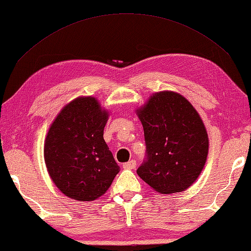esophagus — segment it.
I'll return each mask as SVG.
<instances>
[{
	"label": "esophagus",
	"instance_id": "obj_1",
	"mask_svg": "<svg viewBox=\"0 0 251 251\" xmlns=\"http://www.w3.org/2000/svg\"><path fill=\"white\" fill-rule=\"evenodd\" d=\"M135 166H137L135 160H130V161L123 163V168H125V169H134Z\"/></svg>",
	"mask_w": 251,
	"mask_h": 251
}]
</instances>
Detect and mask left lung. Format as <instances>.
I'll return each mask as SVG.
<instances>
[{
    "label": "left lung",
    "instance_id": "8db88e82",
    "mask_svg": "<svg viewBox=\"0 0 251 251\" xmlns=\"http://www.w3.org/2000/svg\"><path fill=\"white\" fill-rule=\"evenodd\" d=\"M146 158L137 174L155 191L181 192L198 178L206 163L209 140L199 114L178 93H154L139 110Z\"/></svg>",
    "mask_w": 251,
    "mask_h": 251
}]
</instances>
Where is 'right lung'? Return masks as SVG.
I'll list each match as a JSON object with an SVG mask.
<instances>
[{"label":"right lung","instance_id":"add662e5","mask_svg":"<svg viewBox=\"0 0 251 251\" xmlns=\"http://www.w3.org/2000/svg\"><path fill=\"white\" fill-rule=\"evenodd\" d=\"M108 113L94 98L65 105L49 130L44 159L55 186L69 198L91 201L108 190L120 171L103 139Z\"/></svg>","mask_w":251,"mask_h":251}]
</instances>
